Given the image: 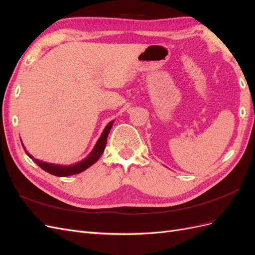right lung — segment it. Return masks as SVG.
<instances>
[{"label": "right lung", "mask_w": 255, "mask_h": 255, "mask_svg": "<svg viewBox=\"0 0 255 255\" xmlns=\"http://www.w3.org/2000/svg\"><path fill=\"white\" fill-rule=\"evenodd\" d=\"M114 125V120L111 121L109 125H107L103 130V133L100 136V138L98 139L95 148L92 149V151L88 154V156L86 158L82 159L79 163H75L73 165H69V166H64V165H56V164H51V163H45V161L39 160L37 158H34L30 154L25 150L24 145L23 148L25 150V153L27 155L32 158L35 163L39 166L41 169H43L44 171L49 172L50 174H53L55 176H69V175H73V174H78L81 173L82 171L86 170L87 168H89L90 166L94 165L95 163H97L98 159L101 157V155L104 152L105 145H106V141H107V136H109L110 130L112 128ZM22 142V141H21Z\"/></svg>", "instance_id": "obj_1"}]
</instances>
